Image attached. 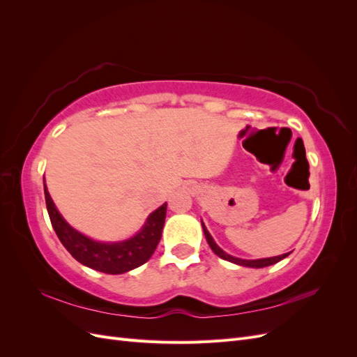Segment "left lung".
I'll list each match as a JSON object with an SVG mask.
<instances>
[{
	"label": "left lung",
	"mask_w": 357,
	"mask_h": 357,
	"mask_svg": "<svg viewBox=\"0 0 357 357\" xmlns=\"http://www.w3.org/2000/svg\"><path fill=\"white\" fill-rule=\"evenodd\" d=\"M201 223H202L204 235H205V238H207V243H208V245L211 247V250H213L215 255H218L219 257L225 259V261L232 262V264H235V265H241V266H247V268H264V266L274 265V264L280 262V261H282V259H284V257H287V256L290 255V252H289V253L280 255V256H274V257H265V259H253V261H248V259H240V257L231 256V255H228V253H226V252H223L222 248H220L218 244L214 243L213 236L210 235V232L207 231V228H205L204 222H201Z\"/></svg>",
	"instance_id": "left-lung-1"
}]
</instances>
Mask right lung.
Masks as SVG:
<instances>
[{
	"instance_id": "add662e5",
	"label": "right lung",
	"mask_w": 357,
	"mask_h": 357,
	"mask_svg": "<svg viewBox=\"0 0 357 357\" xmlns=\"http://www.w3.org/2000/svg\"><path fill=\"white\" fill-rule=\"evenodd\" d=\"M45 197L47 213L62 245L67 248L70 255L95 271L105 274H123L134 268L146 264L160 241L162 229H164L167 204H162L158 210L150 213L143 228L134 236L123 241L105 243L96 241L83 235L62 218L55 202L50 198L45 183Z\"/></svg>"
}]
</instances>
